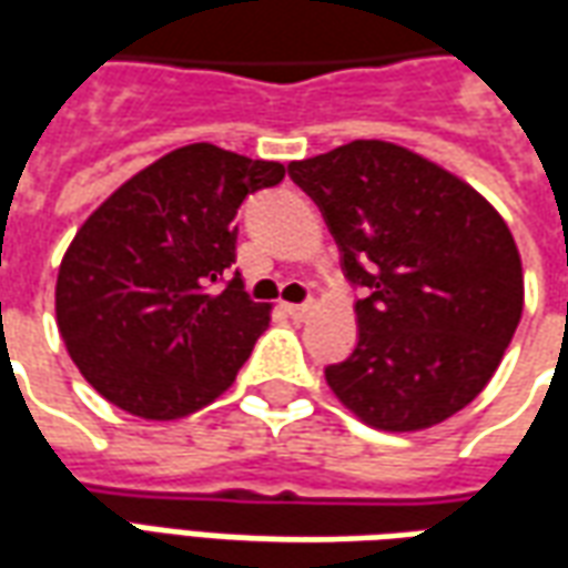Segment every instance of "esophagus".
<instances>
[{"instance_id": "esophagus-1", "label": "esophagus", "mask_w": 568, "mask_h": 568, "mask_svg": "<svg viewBox=\"0 0 568 568\" xmlns=\"http://www.w3.org/2000/svg\"><path fill=\"white\" fill-rule=\"evenodd\" d=\"M283 311L292 316V320H307L311 316V304H283Z\"/></svg>"}]
</instances>
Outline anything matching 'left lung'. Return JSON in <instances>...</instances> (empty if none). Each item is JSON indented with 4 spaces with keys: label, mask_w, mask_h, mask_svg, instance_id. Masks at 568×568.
<instances>
[{
    "label": "left lung",
    "mask_w": 568,
    "mask_h": 568,
    "mask_svg": "<svg viewBox=\"0 0 568 568\" xmlns=\"http://www.w3.org/2000/svg\"><path fill=\"white\" fill-rule=\"evenodd\" d=\"M332 230L356 301V351L325 368L341 406L415 434L474 403L523 316L514 233L483 193L390 141L288 162Z\"/></svg>",
    "instance_id": "left-lung-1"
}]
</instances>
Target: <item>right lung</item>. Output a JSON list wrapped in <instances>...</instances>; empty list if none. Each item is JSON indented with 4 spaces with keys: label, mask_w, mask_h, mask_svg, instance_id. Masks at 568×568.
<instances>
[{
    "label": "right lung",
    "mask_w": 568,
    "mask_h": 568,
    "mask_svg": "<svg viewBox=\"0 0 568 568\" xmlns=\"http://www.w3.org/2000/svg\"><path fill=\"white\" fill-rule=\"evenodd\" d=\"M283 162L187 144L150 162L77 230L54 285L58 328L98 394L146 422H174L236 381L271 304L245 295L233 217Z\"/></svg>",
    "instance_id": "obj_1"
}]
</instances>
